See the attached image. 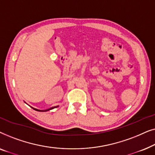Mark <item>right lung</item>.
<instances>
[{"instance_id": "obj_1", "label": "right lung", "mask_w": 155, "mask_h": 155, "mask_svg": "<svg viewBox=\"0 0 155 155\" xmlns=\"http://www.w3.org/2000/svg\"><path fill=\"white\" fill-rule=\"evenodd\" d=\"M56 107H51V108H50V109H46V110H39V109H35V108H32L33 109H35V111H49V110H51V109H54V108H56Z\"/></svg>"}]
</instances>
